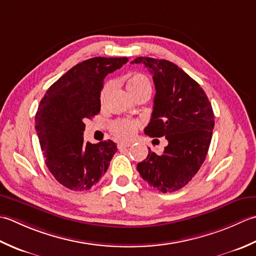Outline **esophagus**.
<instances>
[{
	"label": "esophagus",
	"instance_id": "esophagus-1",
	"mask_svg": "<svg viewBox=\"0 0 256 256\" xmlns=\"http://www.w3.org/2000/svg\"><path fill=\"white\" fill-rule=\"evenodd\" d=\"M132 144V142H122L118 144V148H128Z\"/></svg>",
	"mask_w": 256,
	"mask_h": 256
}]
</instances>
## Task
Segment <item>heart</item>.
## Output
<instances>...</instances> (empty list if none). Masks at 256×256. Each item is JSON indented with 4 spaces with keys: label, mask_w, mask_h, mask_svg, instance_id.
Segmentation results:
<instances>
[{
    "label": "heart",
    "mask_w": 256,
    "mask_h": 256,
    "mask_svg": "<svg viewBox=\"0 0 256 256\" xmlns=\"http://www.w3.org/2000/svg\"><path fill=\"white\" fill-rule=\"evenodd\" d=\"M114 82L112 80H108L105 85H104L102 92H100V102H104L114 87ZM127 90L130 95L132 97L137 95L140 92L144 90H151V84L150 80L147 77L142 74H134L128 78L127 80ZM139 127V122L136 120H130V119H118V120L114 122L110 126L112 132L119 139L129 140L132 139L137 129Z\"/></svg>",
    "instance_id": "heart-1"
}]
</instances>
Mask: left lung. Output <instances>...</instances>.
<instances>
[{
  "instance_id": "obj_1",
  "label": "left lung",
  "mask_w": 256,
  "mask_h": 256,
  "mask_svg": "<svg viewBox=\"0 0 256 256\" xmlns=\"http://www.w3.org/2000/svg\"><path fill=\"white\" fill-rule=\"evenodd\" d=\"M132 64L147 67L156 87L154 112L144 134L168 140L162 154L149 148L137 170L158 191H176L191 181L204 162L214 127L211 102L200 85L174 62L138 57Z\"/></svg>"
}]
</instances>
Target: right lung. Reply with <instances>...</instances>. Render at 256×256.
Segmentation results:
<instances>
[{
  "label": "right lung",
  "mask_w": 256,
  "mask_h": 256,
  "mask_svg": "<svg viewBox=\"0 0 256 256\" xmlns=\"http://www.w3.org/2000/svg\"><path fill=\"white\" fill-rule=\"evenodd\" d=\"M127 57H94L75 65L52 85L35 116L40 149L50 174L74 191H87L106 174L117 144L84 142L85 120L100 112L105 77Z\"/></svg>",
  "instance_id": "obj_1"
}]
</instances>
